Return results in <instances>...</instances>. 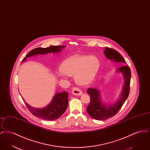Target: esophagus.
I'll use <instances>...</instances> for the list:
<instances>
[{"label": "esophagus", "mask_w": 150, "mask_h": 150, "mask_svg": "<svg viewBox=\"0 0 150 150\" xmlns=\"http://www.w3.org/2000/svg\"><path fill=\"white\" fill-rule=\"evenodd\" d=\"M72 93L75 96H80L82 94V91L78 88H74L72 91Z\"/></svg>", "instance_id": "obj_1"}]
</instances>
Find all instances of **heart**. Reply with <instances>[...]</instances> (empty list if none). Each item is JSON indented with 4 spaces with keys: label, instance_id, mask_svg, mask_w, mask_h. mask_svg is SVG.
<instances>
[{
    "label": "heart",
    "instance_id": "b5f03b06",
    "mask_svg": "<svg viewBox=\"0 0 150 150\" xmlns=\"http://www.w3.org/2000/svg\"><path fill=\"white\" fill-rule=\"evenodd\" d=\"M100 67V59L96 56H75L64 60L56 74L60 78L74 76L78 84L86 86L93 81Z\"/></svg>",
    "mask_w": 150,
    "mask_h": 150
}]
</instances>
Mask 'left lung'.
Here are the masks:
<instances>
[{
    "label": "left lung",
    "mask_w": 150,
    "mask_h": 150,
    "mask_svg": "<svg viewBox=\"0 0 150 150\" xmlns=\"http://www.w3.org/2000/svg\"><path fill=\"white\" fill-rule=\"evenodd\" d=\"M103 53L107 59L110 61L117 63L125 64L124 58L115 50L106 48ZM116 71L122 74L124 79V83L121 93L115 103L112 104L104 103L101 100L100 90L97 88H90L87 90V93L90 96L91 100L86 111L89 115L96 120H103L114 116L120 109L128 97L131 78L130 69L128 66H122L118 68Z\"/></svg>",
    "instance_id": "1"
}]
</instances>
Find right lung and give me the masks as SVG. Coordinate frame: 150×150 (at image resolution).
Returning <instances> with one entry per match:
<instances>
[{
  "label": "right lung",
  "instance_id": "obj_1",
  "mask_svg": "<svg viewBox=\"0 0 150 150\" xmlns=\"http://www.w3.org/2000/svg\"><path fill=\"white\" fill-rule=\"evenodd\" d=\"M65 47L66 45H59L50 46L48 48H36L31 50L22 62L26 61L27 58L39 54L44 55L50 53L53 54L58 53ZM68 97V93L65 91L57 93L54 96L50 103L45 107L42 108L32 107L26 102L25 104L30 112L36 117L46 120H54L58 119L65 112L69 103Z\"/></svg>",
  "mask_w": 150,
  "mask_h": 150
}]
</instances>
